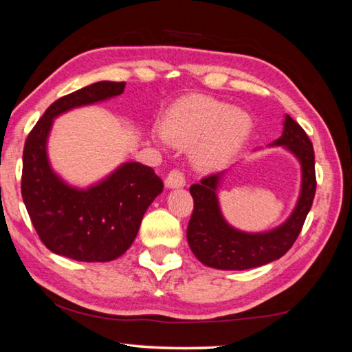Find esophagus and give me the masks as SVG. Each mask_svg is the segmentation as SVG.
Masks as SVG:
<instances>
[{
	"label": "esophagus",
	"instance_id": "esophagus-1",
	"mask_svg": "<svg viewBox=\"0 0 352 352\" xmlns=\"http://www.w3.org/2000/svg\"><path fill=\"white\" fill-rule=\"evenodd\" d=\"M164 183L167 188H182V186H185L186 180H185V175H183L182 170L172 169L169 174H167Z\"/></svg>",
	"mask_w": 352,
	"mask_h": 352
}]
</instances>
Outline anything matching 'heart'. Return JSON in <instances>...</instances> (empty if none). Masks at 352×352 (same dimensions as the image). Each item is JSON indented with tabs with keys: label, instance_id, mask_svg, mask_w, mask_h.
I'll use <instances>...</instances> for the list:
<instances>
[{
	"label": "heart",
	"instance_id": "1",
	"mask_svg": "<svg viewBox=\"0 0 352 352\" xmlns=\"http://www.w3.org/2000/svg\"><path fill=\"white\" fill-rule=\"evenodd\" d=\"M254 128L248 111L211 97H189L175 103L164 116L161 131L170 144L194 148L200 169H216L232 158Z\"/></svg>",
	"mask_w": 352,
	"mask_h": 352
}]
</instances>
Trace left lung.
Here are the masks:
<instances>
[{
  "instance_id": "1",
  "label": "left lung",
  "mask_w": 352,
  "mask_h": 352,
  "mask_svg": "<svg viewBox=\"0 0 352 352\" xmlns=\"http://www.w3.org/2000/svg\"><path fill=\"white\" fill-rule=\"evenodd\" d=\"M283 135L274 146H285L298 156L302 166V189L293 214L285 224L266 233H243L227 224L219 211L216 188L222 172L208 175L189 188L194 210L186 238L194 255L204 265L216 270H249L263 266L285 255L296 241L316 191L315 152L304 128L292 117H285Z\"/></svg>"
}]
</instances>
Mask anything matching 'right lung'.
I'll return each mask as SVG.
<instances>
[{
    "instance_id": "right-lung-1",
    "label": "right lung",
    "mask_w": 352,
    "mask_h": 352,
    "mask_svg": "<svg viewBox=\"0 0 352 352\" xmlns=\"http://www.w3.org/2000/svg\"><path fill=\"white\" fill-rule=\"evenodd\" d=\"M125 82H94L56 100L26 138L21 197L41 241L76 261H111L131 246L142 216L163 191V180L141 163L120 166L98 185L75 189L48 164L47 138L56 116L120 96Z\"/></svg>"
}]
</instances>
